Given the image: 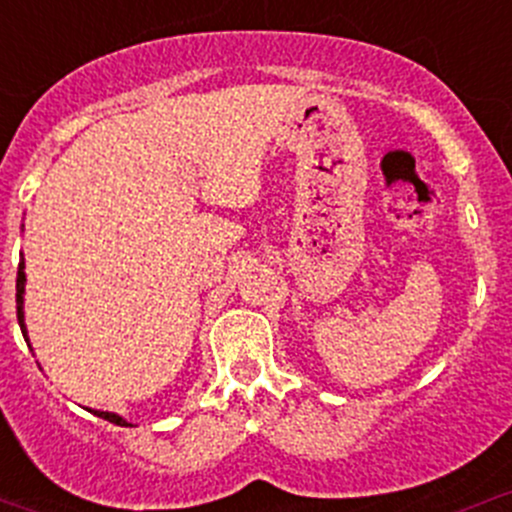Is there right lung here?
Listing matches in <instances>:
<instances>
[{
	"mask_svg": "<svg viewBox=\"0 0 512 512\" xmlns=\"http://www.w3.org/2000/svg\"><path fill=\"white\" fill-rule=\"evenodd\" d=\"M24 282H27V275H24V257L19 262V272H17V319H19V327H22L24 339H27V327H24ZM91 414L98 418H106V421L116 423V426H131L128 421H123L118 414H111V411H91Z\"/></svg>",
	"mask_w": 512,
	"mask_h": 512,
	"instance_id": "right-lung-1",
	"label": "right lung"
}]
</instances>
